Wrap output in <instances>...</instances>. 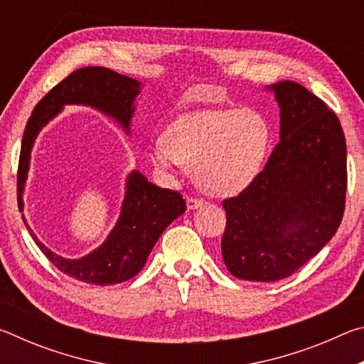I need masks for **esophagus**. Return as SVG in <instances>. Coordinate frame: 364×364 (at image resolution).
<instances>
[{"label": "esophagus", "instance_id": "34e87169", "mask_svg": "<svg viewBox=\"0 0 364 364\" xmlns=\"http://www.w3.org/2000/svg\"><path fill=\"white\" fill-rule=\"evenodd\" d=\"M186 204H188V210H196V208L204 205L205 202H204V199H197V197H188Z\"/></svg>", "mask_w": 364, "mask_h": 364}]
</instances>
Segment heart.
Returning <instances> with one entry per match:
<instances>
[{"label":"heart","instance_id":"b5f03b06","mask_svg":"<svg viewBox=\"0 0 364 364\" xmlns=\"http://www.w3.org/2000/svg\"><path fill=\"white\" fill-rule=\"evenodd\" d=\"M271 143L268 120L257 109H223L178 117L147 146L154 167L173 173L196 170L199 186L212 194H236L258 175Z\"/></svg>","mask_w":364,"mask_h":364}]
</instances>
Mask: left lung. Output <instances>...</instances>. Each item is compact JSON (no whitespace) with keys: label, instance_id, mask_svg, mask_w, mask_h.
<instances>
[{"label":"left lung","instance_id":"obj_1","mask_svg":"<svg viewBox=\"0 0 364 364\" xmlns=\"http://www.w3.org/2000/svg\"><path fill=\"white\" fill-rule=\"evenodd\" d=\"M281 109V141L264 168L223 200L221 254L245 281H279L315 257L341 225L347 144L337 115L291 80L269 86Z\"/></svg>","mask_w":364,"mask_h":364}]
</instances>
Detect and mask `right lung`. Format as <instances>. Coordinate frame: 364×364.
<instances>
[{
  "instance_id": "1",
  "label": "right lung",
  "mask_w": 364,
  "mask_h": 364,
  "mask_svg": "<svg viewBox=\"0 0 364 364\" xmlns=\"http://www.w3.org/2000/svg\"><path fill=\"white\" fill-rule=\"evenodd\" d=\"M139 91L138 80L120 75L106 67H83L65 77L36 104L23 132L17 170V204L21 212H23L22 194L30 167V152L41 128L67 104H82L112 117L123 130L130 133L134 100ZM184 210L186 202L180 193L156 186L134 170L127 178L125 199L114 230L102 245L75 260L49 250L30 230L23 215L22 220L35 244L59 271L88 284L110 286L132 279L143 269L160 234Z\"/></svg>"
}]
</instances>
